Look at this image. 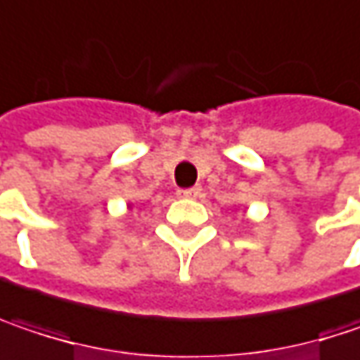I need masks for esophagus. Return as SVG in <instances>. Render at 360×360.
I'll use <instances>...</instances> for the list:
<instances>
[{
  "mask_svg": "<svg viewBox=\"0 0 360 360\" xmlns=\"http://www.w3.org/2000/svg\"><path fill=\"white\" fill-rule=\"evenodd\" d=\"M202 193V187H189V189H179L177 195L179 198H198Z\"/></svg>",
  "mask_w": 360,
  "mask_h": 360,
  "instance_id": "1",
  "label": "esophagus"
}]
</instances>
